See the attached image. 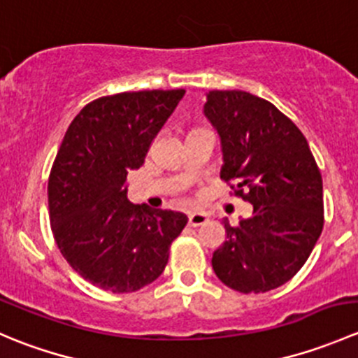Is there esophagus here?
<instances>
[{"instance_id": "34e87169", "label": "esophagus", "mask_w": 358, "mask_h": 358, "mask_svg": "<svg viewBox=\"0 0 358 358\" xmlns=\"http://www.w3.org/2000/svg\"><path fill=\"white\" fill-rule=\"evenodd\" d=\"M208 222V215L206 213H190L189 215V225L190 227H201Z\"/></svg>"}]
</instances>
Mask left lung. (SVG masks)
<instances>
[{"mask_svg": "<svg viewBox=\"0 0 358 358\" xmlns=\"http://www.w3.org/2000/svg\"><path fill=\"white\" fill-rule=\"evenodd\" d=\"M204 114L220 133L222 180L252 204L251 218L223 222L211 265L225 286L266 292L299 272L324 227L322 175L298 126L268 100L213 90Z\"/></svg>", "mask_w": 358, "mask_h": 358, "instance_id": "8db88e82", "label": "left lung"}]
</instances>
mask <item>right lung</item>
<instances>
[{"label":"right lung","mask_w":358,"mask_h":358,"mask_svg":"<svg viewBox=\"0 0 358 358\" xmlns=\"http://www.w3.org/2000/svg\"><path fill=\"white\" fill-rule=\"evenodd\" d=\"M185 90L100 96L67 128L48 178L53 239L69 265L103 291L135 292L166 268L187 216L126 199V176L145 161L152 140Z\"/></svg>","instance_id":"1"}]
</instances>
